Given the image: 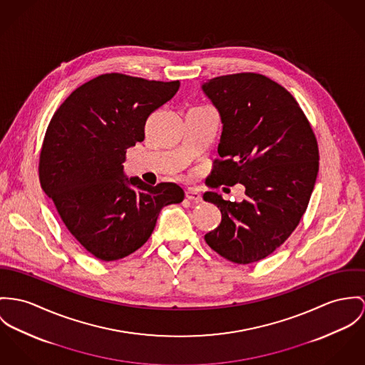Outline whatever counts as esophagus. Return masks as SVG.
Segmentation results:
<instances>
[{
	"instance_id": "34e87169",
	"label": "esophagus",
	"mask_w": 365,
	"mask_h": 365,
	"mask_svg": "<svg viewBox=\"0 0 365 365\" xmlns=\"http://www.w3.org/2000/svg\"><path fill=\"white\" fill-rule=\"evenodd\" d=\"M186 197L189 198V200H192V201H201V195H200V192H197L196 189H187L186 190Z\"/></svg>"
}]
</instances>
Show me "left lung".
<instances>
[{"mask_svg": "<svg viewBox=\"0 0 365 365\" xmlns=\"http://www.w3.org/2000/svg\"><path fill=\"white\" fill-rule=\"evenodd\" d=\"M202 93L222 122L208 183L245 186L246 198L226 201L215 192L221 224L207 245L236 264L257 262L275 252L307 210L318 175V144L294 97L258 73H236L207 81Z\"/></svg>", "mask_w": 365, "mask_h": 365, "instance_id": "8db88e82", "label": "left lung"}]
</instances>
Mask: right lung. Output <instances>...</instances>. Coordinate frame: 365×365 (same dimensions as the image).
I'll return each mask as SVG.
<instances>
[{
	"label": "right lung",
	"mask_w": 365,
	"mask_h": 365,
	"mask_svg": "<svg viewBox=\"0 0 365 365\" xmlns=\"http://www.w3.org/2000/svg\"><path fill=\"white\" fill-rule=\"evenodd\" d=\"M179 86L101 75L78 87L47 128L38 164L41 187L75 239L103 261L140 249L161 210L185 197L176 183L150 186L123 172L126 150L144 140L148 115Z\"/></svg>",
	"instance_id": "1"
}]
</instances>
